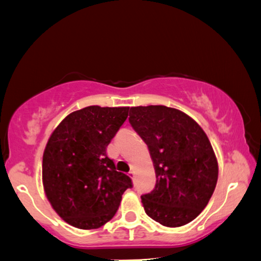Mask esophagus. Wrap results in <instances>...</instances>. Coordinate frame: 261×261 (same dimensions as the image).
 I'll use <instances>...</instances> for the list:
<instances>
[{
    "label": "esophagus",
    "instance_id": "obj_1",
    "mask_svg": "<svg viewBox=\"0 0 261 261\" xmlns=\"http://www.w3.org/2000/svg\"><path fill=\"white\" fill-rule=\"evenodd\" d=\"M135 171L134 170H131V171H129V176H130V177L132 178V179H135Z\"/></svg>",
    "mask_w": 261,
    "mask_h": 261
}]
</instances>
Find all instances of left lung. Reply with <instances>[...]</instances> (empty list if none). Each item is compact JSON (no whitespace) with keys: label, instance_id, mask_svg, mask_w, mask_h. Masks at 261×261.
I'll list each match as a JSON object with an SVG mask.
<instances>
[{"label":"left lung","instance_id":"obj_1","mask_svg":"<svg viewBox=\"0 0 261 261\" xmlns=\"http://www.w3.org/2000/svg\"><path fill=\"white\" fill-rule=\"evenodd\" d=\"M129 121L147 144L155 169V187L141 196L146 214L166 227L191 222L218 182V162L204 130L166 106L132 107Z\"/></svg>","mask_w":261,"mask_h":261}]
</instances>
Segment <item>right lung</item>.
Masks as SVG:
<instances>
[{
  "mask_svg": "<svg viewBox=\"0 0 261 261\" xmlns=\"http://www.w3.org/2000/svg\"><path fill=\"white\" fill-rule=\"evenodd\" d=\"M127 113L129 107L90 106L68 115L48 140L43 188L53 208L73 227L103 226L116 214L122 194L134 187L107 155Z\"/></svg>",
  "mask_w": 261,
  "mask_h": 261,
  "instance_id": "obj_1",
  "label": "right lung"
}]
</instances>
